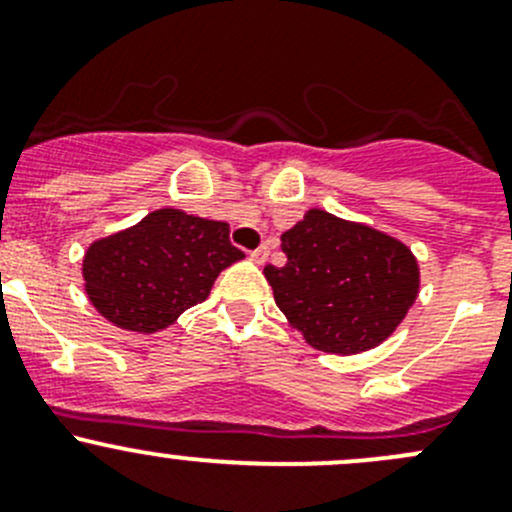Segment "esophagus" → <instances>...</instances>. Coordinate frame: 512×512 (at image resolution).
<instances>
[{"label":"esophagus","instance_id":"esophagus-1","mask_svg":"<svg viewBox=\"0 0 512 512\" xmlns=\"http://www.w3.org/2000/svg\"><path fill=\"white\" fill-rule=\"evenodd\" d=\"M268 254H271V251H268V246L261 244L256 251H251V261L263 263V261H266V258H268Z\"/></svg>","mask_w":512,"mask_h":512}]
</instances>
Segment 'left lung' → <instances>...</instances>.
I'll list each match as a JSON object with an SVG mask.
<instances>
[{"label": "left lung", "mask_w": 512, "mask_h": 512, "mask_svg": "<svg viewBox=\"0 0 512 512\" xmlns=\"http://www.w3.org/2000/svg\"><path fill=\"white\" fill-rule=\"evenodd\" d=\"M283 266L263 268L276 306L318 351L351 356L386 341L418 296L401 241L311 209L281 236Z\"/></svg>", "instance_id": "1"}]
</instances>
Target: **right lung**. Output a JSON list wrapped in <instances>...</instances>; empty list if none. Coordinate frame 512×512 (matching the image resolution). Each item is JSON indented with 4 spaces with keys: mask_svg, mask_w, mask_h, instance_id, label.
<instances>
[{
    "mask_svg": "<svg viewBox=\"0 0 512 512\" xmlns=\"http://www.w3.org/2000/svg\"><path fill=\"white\" fill-rule=\"evenodd\" d=\"M239 258L244 251L231 244L229 224L159 209L89 246L84 288L106 321L154 333L206 301L216 276Z\"/></svg>",
    "mask_w": 512,
    "mask_h": 512,
    "instance_id": "add662e5",
    "label": "right lung"
}]
</instances>
